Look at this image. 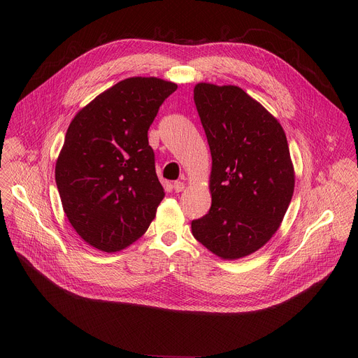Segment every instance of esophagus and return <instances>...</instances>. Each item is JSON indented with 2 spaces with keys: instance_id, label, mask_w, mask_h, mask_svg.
Segmentation results:
<instances>
[{
  "instance_id": "1",
  "label": "esophagus",
  "mask_w": 358,
  "mask_h": 358,
  "mask_svg": "<svg viewBox=\"0 0 358 358\" xmlns=\"http://www.w3.org/2000/svg\"><path fill=\"white\" fill-rule=\"evenodd\" d=\"M173 188H174V191H176V192H181L185 187H184V182H182V181H174Z\"/></svg>"
}]
</instances>
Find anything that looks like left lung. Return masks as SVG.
<instances>
[{
  "instance_id": "8db88e82",
  "label": "left lung",
  "mask_w": 358,
  "mask_h": 358,
  "mask_svg": "<svg viewBox=\"0 0 358 358\" xmlns=\"http://www.w3.org/2000/svg\"><path fill=\"white\" fill-rule=\"evenodd\" d=\"M194 101L213 156L210 211L194 238L222 259L262 248L290 203L294 173L279 122L238 86L198 83Z\"/></svg>"
}]
</instances>
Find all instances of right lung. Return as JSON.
I'll return each mask as SVG.
<instances>
[{"instance_id":"1","label":"right lung","mask_w":358,"mask_h":358,"mask_svg":"<svg viewBox=\"0 0 358 358\" xmlns=\"http://www.w3.org/2000/svg\"><path fill=\"white\" fill-rule=\"evenodd\" d=\"M176 89L157 78L124 79L69 124L55 180L69 222L89 245L120 250L155 220L166 194L147 131Z\"/></svg>"}]
</instances>
